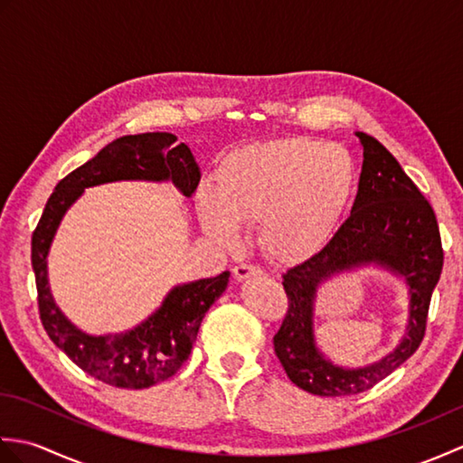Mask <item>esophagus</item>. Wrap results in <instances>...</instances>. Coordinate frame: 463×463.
Listing matches in <instances>:
<instances>
[{
  "instance_id": "obj_1",
  "label": "esophagus",
  "mask_w": 463,
  "mask_h": 463,
  "mask_svg": "<svg viewBox=\"0 0 463 463\" xmlns=\"http://www.w3.org/2000/svg\"><path fill=\"white\" fill-rule=\"evenodd\" d=\"M232 274L237 280H244V279H250V277H259L262 274V269L257 267V264H250V262H242L237 264V267L232 269Z\"/></svg>"
}]
</instances>
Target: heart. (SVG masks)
Wrapping results in <instances>:
<instances>
[{"label":"heart","mask_w":463,"mask_h":463,"mask_svg":"<svg viewBox=\"0 0 463 463\" xmlns=\"http://www.w3.org/2000/svg\"><path fill=\"white\" fill-rule=\"evenodd\" d=\"M358 166L338 145L308 137L241 146L221 161L214 189L201 193L213 239L237 247L242 229L260 222L272 260L300 262L326 247L356 194Z\"/></svg>","instance_id":"obj_1"}]
</instances>
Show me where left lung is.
I'll use <instances>...</instances> for the list:
<instances>
[{"label":"left lung","instance_id":"left-lung-1","mask_svg":"<svg viewBox=\"0 0 463 463\" xmlns=\"http://www.w3.org/2000/svg\"><path fill=\"white\" fill-rule=\"evenodd\" d=\"M358 194L352 213L330 242L282 274L288 298L274 352L287 376L314 396H352L376 386L414 354L426 334L431 292L444 267L436 213L386 146L366 133ZM376 261L402 273L411 287V322L399 348L366 369L330 364L311 336V298L317 282L334 271Z\"/></svg>","mask_w":463,"mask_h":463}]
</instances>
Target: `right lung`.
<instances>
[{"instance_id":"right-lung-1","label":"right lung","mask_w":463,"mask_h":463,"mask_svg":"<svg viewBox=\"0 0 463 463\" xmlns=\"http://www.w3.org/2000/svg\"><path fill=\"white\" fill-rule=\"evenodd\" d=\"M171 133H139L115 139L91 161L57 183L32 237L37 308L47 336L95 380L115 388L141 390L175 376L189 360L199 326L211 304L224 292L231 272L176 287L153 317L119 336H87L69 322L47 288V250L59 221L71 203L93 184L121 179H171L184 196L201 181L199 163L189 146Z\"/></svg>"}]
</instances>
